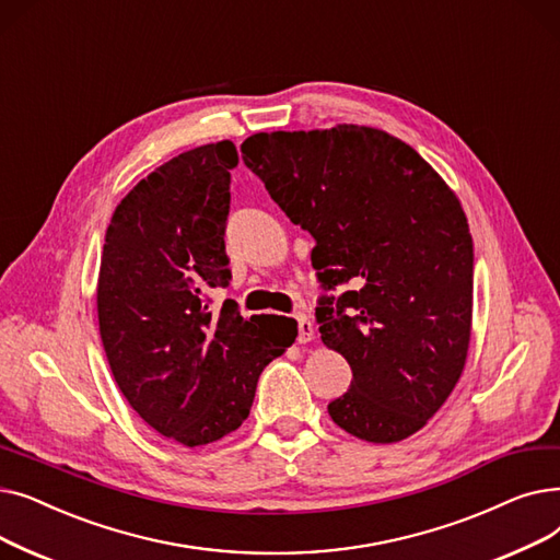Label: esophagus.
<instances>
[{
  "label": "esophagus",
  "mask_w": 560,
  "mask_h": 560,
  "mask_svg": "<svg viewBox=\"0 0 560 560\" xmlns=\"http://www.w3.org/2000/svg\"><path fill=\"white\" fill-rule=\"evenodd\" d=\"M296 322H299V343H305L314 337V324L310 322V316L305 314H296Z\"/></svg>",
  "instance_id": "obj_1"
}]
</instances>
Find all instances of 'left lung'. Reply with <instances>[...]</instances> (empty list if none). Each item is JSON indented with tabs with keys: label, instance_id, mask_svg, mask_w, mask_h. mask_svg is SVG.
Segmentation results:
<instances>
[{
	"label": "left lung",
	"instance_id": "obj_1",
	"mask_svg": "<svg viewBox=\"0 0 560 560\" xmlns=\"http://www.w3.org/2000/svg\"><path fill=\"white\" fill-rule=\"evenodd\" d=\"M242 159L316 242L312 266L330 291L316 324L353 371L328 404L332 421L376 444L410 438L469 349L474 246L458 198L410 145L371 127L259 131Z\"/></svg>",
	"mask_w": 560,
	"mask_h": 560
}]
</instances>
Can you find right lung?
Masks as SVG:
<instances>
[{
    "mask_svg": "<svg viewBox=\"0 0 560 560\" xmlns=\"http://www.w3.org/2000/svg\"><path fill=\"white\" fill-rule=\"evenodd\" d=\"M234 143L200 145L152 171L106 228L97 318L112 374L143 421L184 446L217 442L250 415L264 366L296 322L264 326L209 291L230 284L225 228Z\"/></svg>",
    "mask_w": 560,
    "mask_h": 560,
    "instance_id": "right-lung-1",
    "label": "right lung"
}]
</instances>
